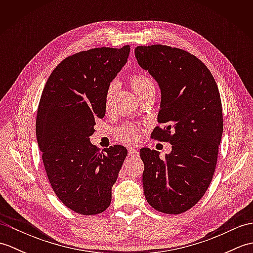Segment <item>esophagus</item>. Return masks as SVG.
Instances as JSON below:
<instances>
[{
    "label": "esophagus",
    "instance_id": "obj_1",
    "mask_svg": "<svg viewBox=\"0 0 253 253\" xmlns=\"http://www.w3.org/2000/svg\"><path fill=\"white\" fill-rule=\"evenodd\" d=\"M128 154L130 155V157H137V155L139 154V152L137 151L136 149H133V148H130L129 150H128Z\"/></svg>",
    "mask_w": 253,
    "mask_h": 253
}]
</instances>
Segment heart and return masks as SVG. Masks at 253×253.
<instances>
[{
    "label": "heart",
    "instance_id": "1",
    "mask_svg": "<svg viewBox=\"0 0 253 253\" xmlns=\"http://www.w3.org/2000/svg\"><path fill=\"white\" fill-rule=\"evenodd\" d=\"M129 83H130L132 90L135 91L137 95L139 93H141L142 91L146 90L147 88L154 87L151 78H150L148 75L143 74V73L132 74L129 77ZM113 93H114V85L111 84L109 89H107L106 94H105V109H106V111H109V109H110V102H111ZM116 137L118 140L122 142L132 144V143H136L139 141V139H140V132H139V129L136 126L124 125L121 128H118V130L116 131Z\"/></svg>",
    "mask_w": 253,
    "mask_h": 253
}]
</instances>
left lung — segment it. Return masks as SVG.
Here are the masks:
<instances>
[{"label": "left lung", "instance_id": "obj_1", "mask_svg": "<svg viewBox=\"0 0 253 253\" xmlns=\"http://www.w3.org/2000/svg\"><path fill=\"white\" fill-rule=\"evenodd\" d=\"M138 64L157 80L162 100L154 140L169 142L161 159L143 148L142 184L148 203L159 212L180 214L199 202L215 171L223 133V111L217 84L197 56L169 45L137 46Z\"/></svg>", "mask_w": 253, "mask_h": 253}]
</instances>
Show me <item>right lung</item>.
Returning a JSON list of instances; mask_svg holds the SVG:
<instances>
[{
	"label": "right lung",
	"instance_id": "right-lung-1",
	"mask_svg": "<svg viewBox=\"0 0 253 253\" xmlns=\"http://www.w3.org/2000/svg\"><path fill=\"white\" fill-rule=\"evenodd\" d=\"M130 46L95 47L66 57L54 68L38 106L36 133L46 176L63 204L82 215L104 212L112 200L127 149L103 151L90 143L105 115L110 84L129 56Z\"/></svg>",
	"mask_w": 253,
	"mask_h": 253
}]
</instances>
